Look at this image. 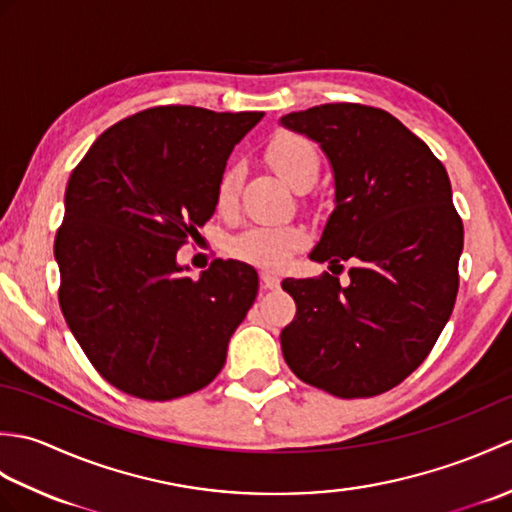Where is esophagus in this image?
I'll use <instances>...</instances> for the list:
<instances>
[{
    "label": "esophagus",
    "mask_w": 512,
    "mask_h": 512,
    "mask_svg": "<svg viewBox=\"0 0 512 512\" xmlns=\"http://www.w3.org/2000/svg\"><path fill=\"white\" fill-rule=\"evenodd\" d=\"M262 286H264L266 290L279 288V277H277L275 273H270V270H264V273H262Z\"/></svg>",
    "instance_id": "1"
}]
</instances>
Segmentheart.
Returning <instances> with one entry per match:
<instances>
[{
	"mask_svg": "<svg viewBox=\"0 0 512 512\" xmlns=\"http://www.w3.org/2000/svg\"><path fill=\"white\" fill-rule=\"evenodd\" d=\"M266 156L270 165L284 178L292 189H310L319 176L321 158L319 149L306 136L279 132L270 140ZM239 184H242V169L237 165H228L215 189L217 211L228 213L235 209ZM306 242V233L297 224L284 222H259L250 224L244 231L231 237L228 250L242 262H248L259 268H279L284 266L290 255L299 250Z\"/></svg>",
	"mask_w": 512,
	"mask_h": 512,
	"instance_id": "b5f03b06",
	"label": "heart"
}]
</instances>
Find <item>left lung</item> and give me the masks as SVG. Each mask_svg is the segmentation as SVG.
I'll list each match as a JSON object with an SVG mask.
<instances>
[{
  "instance_id": "obj_1",
  "label": "left lung",
  "mask_w": 512,
  "mask_h": 512,
  "mask_svg": "<svg viewBox=\"0 0 512 512\" xmlns=\"http://www.w3.org/2000/svg\"><path fill=\"white\" fill-rule=\"evenodd\" d=\"M279 125L321 147L334 211L312 248L330 270L284 279L297 303L281 352L303 383L367 398L402 383L436 345L458 297L464 226L442 162L398 118L358 103L292 112Z\"/></svg>"
}]
</instances>
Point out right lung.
<instances>
[{"label":"right lung","mask_w":512,"mask_h":512,"mask_svg":"<svg viewBox=\"0 0 512 512\" xmlns=\"http://www.w3.org/2000/svg\"><path fill=\"white\" fill-rule=\"evenodd\" d=\"M262 118L151 107L103 132L72 171L54 239L61 312L96 372L129 396H187L224 367L257 273L215 259L191 279L178 248L211 220L226 160Z\"/></svg>","instance_id":"add662e5"}]
</instances>
